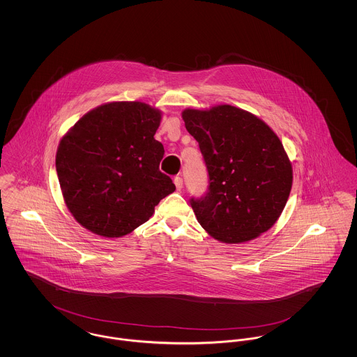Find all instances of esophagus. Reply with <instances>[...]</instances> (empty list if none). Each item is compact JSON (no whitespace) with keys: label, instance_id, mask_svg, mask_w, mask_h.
<instances>
[{"label":"esophagus","instance_id":"34e87169","mask_svg":"<svg viewBox=\"0 0 357 357\" xmlns=\"http://www.w3.org/2000/svg\"><path fill=\"white\" fill-rule=\"evenodd\" d=\"M174 183H175L176 190H182V187H183V179H182L181 176H175V178H174Z\"/></svg>","mask_w":357,"mask_h":357}]
</instances>
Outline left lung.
<instances>
[{
  "mask_svg": "<svg viewBox=\"0 0 357 357\" xmlns=\"http://www.w3.org/2000/svg\"><path fill=\"white\" fill-rule=\"evenodd\" d=\"M186 130L199 144L208 174L201 198H190L204 230L222 242H246L269 230L291 188V165L268 124L225 104L185 109Z\"/></svg>",
  "mask_w": 357,
  "mask_h": 357,
  "instance_id": "1",
  "label": "left lung"
}]
</instances>
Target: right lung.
Wrapping results in <instances>:
<instances>
[{"label":"right lung","instance_id":"add662e5","mask_svg":"<svg viewBox=\"0 0 357 357\" xmlns=\"http://www.w3.org/2000/svg\"><path fill=\"white\" fill-rule=\"evenodd\" d=\"M160 118L144 102H108L85 114L61 139L56 171L63 197L89 231L126 236L175 190L159 170L165 149L153 135Z\"/></svg>","mask_w":357,"mask_h":357}]
</instances>
